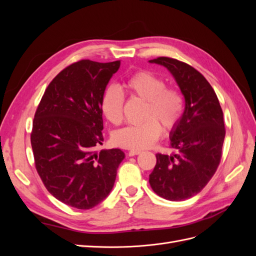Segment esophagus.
I'll use <instances>...</instances> for the list:
<instances>
[{"instance_id": "esophagus-1", "label": "esophagus", "mask_w": 256, "mask_h": 256, "mask_svg": "<svg viewBox=\"0 0 256 256\" xmlns=\"http://www.w3.org/2000/svg\"><path fill=\"white\" fill-rule=\"evenodd\" d=\"M141 154V150H130L128 152V154H129V156H136V154Z\"/></svg>"}]
</instances>
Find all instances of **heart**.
<instances>
[{
    "instance_id": "heart-1",
    "label": "heart",
    "mask_w": 256,
    "mask_h": 256,
    "mask_svg": "<svg viewBox=\"0 0 256 256\" xmlns=\"http://www.w3.org/2000/svg\"><path fill=\"white\" fill-rule=\"evenodd\" d=\"M124 88L130 95L145 100L144 118L140 124L129 125L113 134V140L124 148L145 150L160 138L162 126L173 129L184 111V98L176 88L166 86L164 80L148 70H140L124 81ZM104 118L113 125H120L124 118V96L115 88L104 90L100 102Z\"/></svg>"
}]
</instances>
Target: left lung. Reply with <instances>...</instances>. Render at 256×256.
I'll return each instance as SVG.
<instances>
[{
    "label": "left lung",
    "mask_w": 256,
    "mask_h": 256,
    "mask_svg": "<svg viewBox=\"0 0 256 256\" xmlns=\"http://www.w3.org/2000/svg\"><path fill=\"white\" fill-rule=\"evenodd\" d=\"M150 62L168 69L186 102L182 118L171 131V147L177 154H157L150 175L154 193L177 202L198 194L218 168L226 136L223 112L212 85L196 68L166 56Z\"/></svg>",
    "instance_id": "1"
}]
</instances>
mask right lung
<instances>
[{
	"instance_id": "1",
	"label": "right lung",
	"mask_w": 256,
	"mask_h": 256,
	"mask_svg": "<svg viewBox=\"0 0 256 256\" xmlns=\"http://www.w3.org/2000/svg\"><path fill=\"white\" fill-rule=\"evenodd\" d=\"M120 60H81L54 78L37 106L30 134L35 166L44 187L68 206L90 209L111 192L124 154L96 152L104 142L102 94Z\"/></svg>"
}]
</instances>
